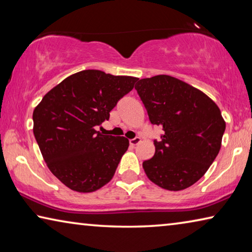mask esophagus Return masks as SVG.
<instances>
[{
  "label": "esophagus",
  "instance_id": "obj_1",
  "mask_svg": "<svg viewBox=\"0 0 252 252\" xmlns=\"http://www.w3.org/2000/svg\"><path fill=\"white\" fill-rule=\"evenodd\" d=\"M140 141H141V139H140V138L131 139V140H130V144H131L132 147H133V146H136V144H138Z\"/></svg>",
  "mask_w": 252,
  "mask_h": 252
}]
</instances>
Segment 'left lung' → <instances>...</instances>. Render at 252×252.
Returning a JSON list of instances; mask_svg holds the SVG:
<instances>
[{"label":"left lung","mask_w":252,"mask_h":252,"mask_svg":"<svg viewBox=\"0 0 252 252\" xmlns=\"http://www.w3.org/2000/svg\"><path fill=\"white\" fill-rule=\"evenodd\" d=\"M152 125L163 129L156 152L143 161L147 177L162 189L194 185L218 156L225 122L202 91L171 75L141 79L135 85Z\"/></svg>","instance_id":"left-lung-1"}]
</instances>
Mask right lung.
Listing matches in <instances>:
<instances>
[{
    "label": "right lung",
    "instance_id": "obj_1",
    "mask_svg": "<svg viewBox=\"0 0 252 252\" xmlns=\"http://www.w3.org/2000/svg\"><path fill=\"white\" fill-rule=\"evenodd\" d=\"M138 78L99 70L74 73L46 93L33 111V133L46 165L76 192H93L113 178L129 148L125 136L103 135L96 126L134 87Z\"/></svg>",
    "mask_w": 252,
    "mask_h": 252
}]
</instances>
